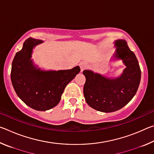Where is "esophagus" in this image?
<instances>
[{"instance_id": "1", "label": "esophagus", "mask_w": 154, "mask_h": 154, "mask_svg": "<svg viewBox=\"0 0 154 154\" xmlns=\"http://www.w3.org/2000/svg\"><path fill=\"white\" fill-rule=\"evenodd\" d=\"M80 68H81V71H83V70L85 69V67H86V64L85 63V62H81L80 63Z\"/></svg>"}]
</instances>
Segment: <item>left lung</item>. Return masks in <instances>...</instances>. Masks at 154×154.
Returning a JSON list of instances; mask_svg holds the SVG:
<instances>
[{
	"instance_id": "left-lung-1",
	"label": "left lung",
	"mask_w": 154,
	"mask_h": 154,
	"mask_svg": "<svg viewBox=\"0 0 154 154\" xmlns=\"http://www.w3.org/2000/svg\"><path fill=\"white\" fill-rule=\"evenodd\" d=\"M114 57L122 60L126 67L117 78H107L92 71L85 70L83 94L91 107L98 111L110 113L126 105L136 94L139 86L141 72L139 62L126 41L117 40Z\"/></svg>"
}]
</instances>
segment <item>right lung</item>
Wrapping results in <instances>:
<instances>
[{
	"label": "right lung",
	"mask_w": 154,
	"mask_h": 154,
	"mask_svg": "<svg viewBox=\"0 0 154 154\" xmlns=\"http://www.w3.org/2000/svg\"><path fill=\"white\" fill-rule=\"evenodd\" d=\"M43 41L28 38L15 54L12 62L11 79L13 87L26 105L37 111L56 106L65 87L80 72L77 66L72 69L42 71L31 59L33 48Z\"/></svg>",
	"instance_id": "1"
}]
</instances>
